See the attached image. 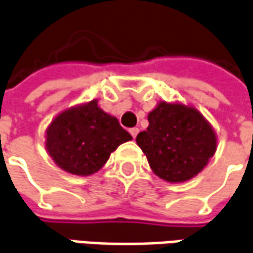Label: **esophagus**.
Returning <instances> with one entry per match:
<instances>
[{
  "instance_id": "1",
  "label": "esophagus",
  "mask_w": 253,
  "mask_h": 253,
  "mask_svg": "<svg viewBox=\"0 0 253 253\" xmlns=\"http://www.w3.org/2000/svg\"><path fill=\"white\" fill-rule=\"evenodd\" d=\"M128 133L131 134V137H133V138H135V137H137V134H138V128H137V127H133V128H130V130H128Z\"/></svg>"
}]
</instances>
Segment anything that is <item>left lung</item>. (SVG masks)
Wrapping results in <instances>:
<instances>
[{
  "label": "left lung",
  "instance_id": "left-lung-1",
  "mask_svg": "<svg viewBox=\"0 0 253 253\" xmlns=\"http://www.w3.org/2000/svg\"><path fill=\"white\" fill-rule=\"evenodd\" d=\"M148 122L135 141L152 171L165 181L191 180L216 152V133L194 106L162 101L148 113Z\"/></svg>",
  "mask_w": 253,
  "mask_h": 253
}]
</instances>
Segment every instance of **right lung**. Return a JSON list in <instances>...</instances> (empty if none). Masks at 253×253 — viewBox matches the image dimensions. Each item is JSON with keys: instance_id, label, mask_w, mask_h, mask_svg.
Masks as SVG:
<instances>
[{"instance_id": "1", "label": "right lung", "mask_w": 253, "mask_h": 253, "mask_svg": "<svg viewBox=\"0 0 253 253\" xmlns=\"http://www.w3.org/2000/svg\"><path fill=\"white\" fill-rule=\"evenodd\" d=\"M133 138L119 120L104 112L98 101L61 112L45 131V148L54 162L70 174L97 173L120 144Z\"/></svg>"}]
</instances>
